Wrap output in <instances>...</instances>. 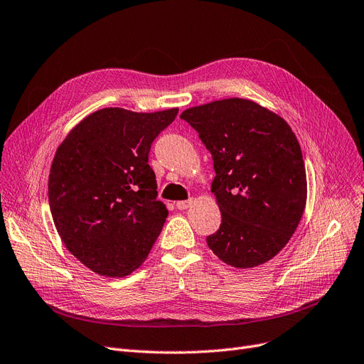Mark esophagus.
<instances>
[{
	"label": "esophagus",
	"instance_id": "1",
	"mask_svg": "<svg viewBox=\"0 0 364 364\" xmlns=\"http://www.w3.org/2000/svg\"><path fill=\"white\" fill-rule=\"evenodd\" d=\"M191 204H193V200H185V201H178V203H176V207H178L179 210H185V209H188V207L191 205Z\"/></svg>",
	"mask_w": 364,
	"mask_h": 364
}]
</instances>
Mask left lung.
Returning a JSON list of instances; mask_svg holds the SVG:
<instances>
[{"label": "left lung", "mask_w": 364, "mask_h": 364, "mask_svg": "<svg viewBox=\"0 0 364 364\" xmlns=\"http://www.w3.org/2000/svg\"><path fill=\"white\" fill-rule=\"evenodd\" d=\"M210 151L219 230L207 246L235 268L272 259L298 228L306 203L302 151L286 121L247 99H222L183 111Z\"/></svg>", "instance_id": "1"}]
</instances>
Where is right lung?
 Returning <instances> with one entry per match:
<instances>
[{
  "instance_id": "1",
  "label": "right lung",
  "mask_w": 364,
  "mask_h": 364,
  "mask_svg": "<svg viewBox=\"0 0 364 364\" xmlns=\"http://www.w3.org/2000/svg\"><path fill=\"white\" fill-rule=\"evenodd\" d=\"M178 108H103L78 123L56 151L48 203L56 230L81 264L105 277L139 268L167 218L148 164L152 142Z\"/></svg>"
}]
</instances>
